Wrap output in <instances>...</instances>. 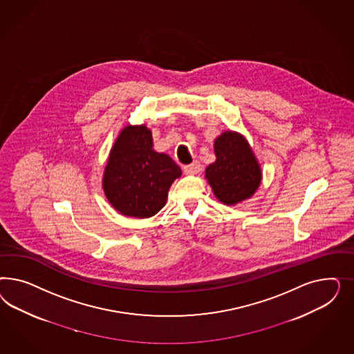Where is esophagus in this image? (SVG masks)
<instances>
[{"label": "esophagus", "instance_id": "1", "mask_svg": "<svg viewBox=\"0 0 354 354\" xmlns=\"http://www.w3.org/2000/svg\"><path fill=\"white\" fill-rule=\"evenodd\" d=\"M183 171L185 175H196L201 171V163L198 161H194L191 165H187L183 167Z\"/></svg>", "mask_w": 354, "mask_h": 354}]
</instances>
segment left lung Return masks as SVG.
<instances>
[{
  "label": "left lung",
  "mask_w": 354,
  "mask_h": 354,
  "mask_svg": "<svg viewBox=\"0 0 354 354\" xmlns=\"http://www.w3.org/2000/svg\"><path fill=\"white\" fill-rule=\"evenodd\" d=\"M216 160L205 170L215 197L225 205H236L257 191L262 171L247 140L225 131L214 141Z\"/></svg>",
  "instance_id": "obj_1"
}]
</instances>
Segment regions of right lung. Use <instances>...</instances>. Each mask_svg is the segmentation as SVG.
I'll use <instances>...</instances> for the list:
<instances>
[{"label":"right lung","instance_id":"1","mask_svg":"<svg viewBox=\"0 0 354 354\" xmlns=\"http://www.w3.org/2000/svg\"><path fill=\"white\" fill-rule=\"evenodd\" d=\"M180 175L170 156L153 149L151 131L145 124L127 126L110 150L102 188L120 214L149 218L165 206L172 183Z\"/></svg>","mask_w":354,"mask_h":354}]
</instances>
